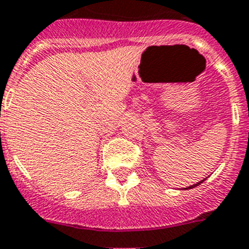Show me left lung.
I'll return each instance as SVG.
<instances>
[{
	"mask_svg": "<svg viewBox=\"0 0 249 249\" xmlns=\"http://www.w3.org/2000/svg\"><path fill=\"white\" fill-rule=\"evenodd\" d=\"M203 181H204V180H200V181H199V183H196V184H194V185H190V187H188V188H187V189H192V188H196V185H199V184H202Z\"/></svg>",
	"mask_w": 249,
	"mask_h": 249,
	"instance_id": "obj_1",
	"label": "left lung"
}]
</instances>
